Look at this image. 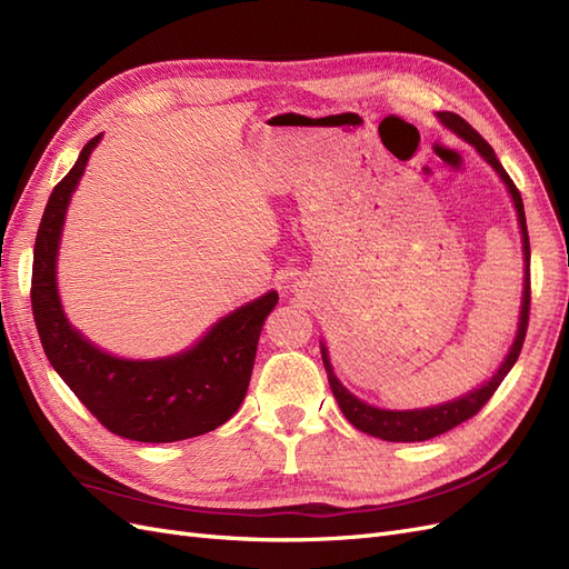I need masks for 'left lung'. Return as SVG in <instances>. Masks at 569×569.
Listing matches in <instances>:
<instances>
[{
  "label": "left lung",
  "mask_w": 569,
  "mask_h": 569,
  "mask_svg": "<svg viewBox=\"0 0 569 569\" xmlns=\"http://www.w3.org/2000/svg\"><path fill=\"white\" fill-rule=\"evenodd\" d=\"M437 118L441 120V126L446 130H451L453 134L460 137V140L472 144L479 157L496 170V176L503 180L508 194L512 199L515 213H518V226H520V234H522V261H525V282H522L518 332H515V339L510 343L506 358L501 360V366H498V370L489 377L485 385L458 396V399L443 401V403H437V406H427V408H410V410L377 408L372 403H366L363 399H358L356 393H351L347 387L339 382V377L335 375V368L330 363V353H327V347L320 341V353H322V366H325V372H327V382H330V389H332L335 399H337V403L343 412V418H347L356 429H360V432H366V435L377 437V439H385V441H427V439L449 432V429H453L460 422L477 416L479 408L491 399L493 391L498 389V385L503 382V377L515 366V360H518V356L522 351L525 335H527V320H529V234H527V218H525L522 197L518 192V187L512 184L510 176L506 173V168L501 166V161L496 159L493 149L485 140H481V134L468 123V120H462L458 113H451V111H437Z\"/></svg>",
  "instance_id": "1"
}]
</instances>
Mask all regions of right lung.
I'll return each mask as SVG.
<instances>
[{
	"label": "right lung",
	"instance_id": "add662e5",
	"mask_svg": "<svg viewBox=\"0 0 569 569\" xmlns=\"http://www.w3.org/2000/svg\"><path fill=\"white\" fill-rule=\"evenodd\" d=\"M101 134L51 192L32 256V316L51 368L109 432L168 443L213 432L242 406L263 320L278 303L270 289L213 322L192 347L163 358H123L99 349L68 320L57 266L68 203Z\"/></svg>",
	"mask_w": 569,
	"mask_h": 569
}]
</instances>
